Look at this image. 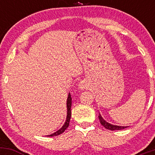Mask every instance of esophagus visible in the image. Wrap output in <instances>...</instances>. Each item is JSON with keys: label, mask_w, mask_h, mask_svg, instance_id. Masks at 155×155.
<instances>
[{"label": "esophagus", "mask_w": 155, "mask_h": 155, "mask_svg": "<svg viewBox=\"0 0 155 155\" xmlns=\"http://www.w3.org/2000/svg\"><path fill=\"white\" fill-rule=\"evenodd\" d=\"M87 87V84L85 82V81H82L79 83V88L80 90H84V89H86Z\"/></svg>", "instance_id": "1"}]
</instances>
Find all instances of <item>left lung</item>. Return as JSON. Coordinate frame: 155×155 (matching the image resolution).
<instances>
[{
  "label": "left lung",
  "mask_w": 155,
  "mask_h": 155,
  "mask_svg": "<svg viewBox=\"0 0 155 155\" xmlns=\"http://www.w3.org/2000/svg\"><path fill=\"white\" fill-rule=\"evenodd\" d=\"M98 118H99V120H100L101 124L104 126L105 128L110 130H123L124 128H126V127H128V126H126L125 127V126L114 125V124H111L108 123V122H107L106 121H105L104 120V118L101 117V115L100 114H99Z\"/></svg>",
  "instance_id": "obj_1"
}]
</instances>
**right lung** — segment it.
<instances>
[{"mask_svg": "<svg viewBox=\"0 0 155 155\" xmlns=\"http://www.w3.org/2000/svg\"><path fill=\"white\" fill-rule=\"evenodd\" d=\"M71 102H72V98L71 96V94H68V96L67 98V117H66V120H65V123H64L63 126L61 127L60 130H58V131L52 133V134L49 135V137H52V136H57L58 135H60L61 133H63L64 131L66 130L69 126V122H70V120H71Z\"/></svg>", "mask_w": 155, "mask_h": 155, "instance_id": "right-lung-1", "label": "right lung"}]
</instances>
